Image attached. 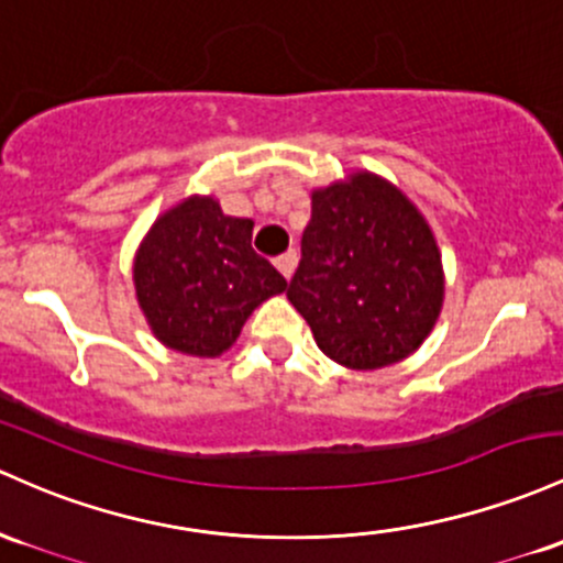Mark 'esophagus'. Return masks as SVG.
<instances>
[{
	"mask_svg": "<svg viewBox=\"0 0 563 563\" xmlns=\"http://www.w3.org/2000/svg\"><path fill=\"white\" fill-rule=\"evenodd\" d=\"M296 262H299L296 251H288V253H283V256L275 258V267L280 269V275L286 277V280H291V275H294V269H296Z\"/></svg>",
	"mask_w": 563,
	"mask_h": 563,
	"instance_id": "34e87169",
	"label": "esophagus"
}]
</instances>
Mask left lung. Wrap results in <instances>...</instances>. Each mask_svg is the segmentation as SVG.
I'll return each mask as SVG.
<instances>
[{"instance_id":"obj_1","label":"left lung","mask_w":563,"mask_h":563,"mask_svg":"<svg viewBox=\"0 0 563 563\" xmlns=\"http://www.w3.org/2000/svg\"><path fill=\"white\" fill-rule=\"evenodd\" d=\"M443 264L428 219L372 170L312 189V219L288 299L318 347L352 372L419 350L443 307Z\"/></svg>"}]
</instances>
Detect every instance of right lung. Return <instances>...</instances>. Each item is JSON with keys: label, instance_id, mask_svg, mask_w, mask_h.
Instances as JSON below:
<instances>
[{"label": "right lung", "instance_id": "obj_1", "mask_svg": "<svg viewBox=\"0 0 563 563\" xmlns=\"http://www.w3.org/2000/svg\"><path fill=\"white\" fill-rule=\"evenodd\" d=\"M251 234L253 221L227 216L213 195H191L157 216L133 258L135 299L157 342L219 357L262 301L286 291Z\"/></svg>", "mask_w": 563, "mask_h": 563}]
</instances>
